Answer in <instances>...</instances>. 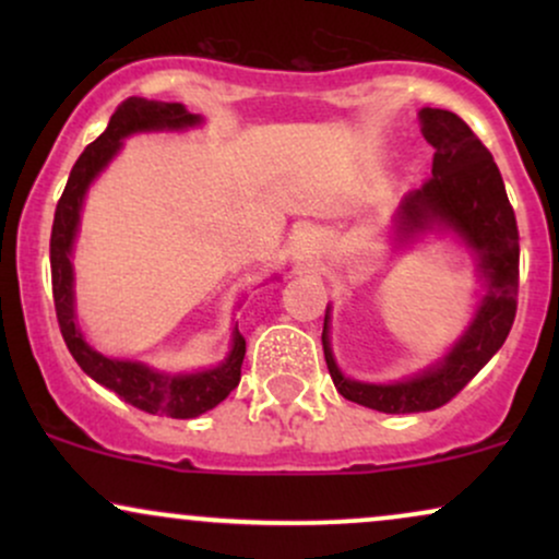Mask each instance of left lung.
<instances>
[{"label": "left lung", "mask_w": 559, "mask_h": 559, "mask_svg": "<svg viewBox=\"0 0 559 559\" xmlns=\"http://www.w3.org/2000/svg\"><path fill=\"white\" fill-rule=\"evenodd\" d=\"M418 118L423 136L436 150L433 176L402 199L394 236L413 241L431 230L452 234L473 254L484 294L471 323L441 360L391 383L355 381L342 373L329 336L331 307L325 310L323 352L333 386L344 400L391 415L428 413L460 394L504 344L518 310V223L491 152L454 112L423 107Z\"/></svg>", "instance_id": "obj_1"}]
</instances>
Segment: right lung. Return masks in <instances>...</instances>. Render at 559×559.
<instances>
[{"instance_id":"obj_1","label":"right lung","mask_w":559,"mask_h":559,"mask_svg":"<svg viewBox=\"0 0 559 559\" xmlns=\"http://www.w3.org/2000/svg\"><path fill=\"white\" fill-rule=\"evenodd\" d=\"M202 126V115L186 110L178 102H155L144 96H131L115 110L107 123V131L83 150L70 170L68 186L62 191L55 210L52 241H49V262H52V292L57 323L66 338L70 355L81 365V370L105 389L115 391L120 400L144 409L150 415L189 420L213 409L239 386L241 362L247 342L239 333V325L230 336V349L226 360L215 368L194 370V373H165L152 365L123 357H107L96 352L83 336L75 312V273H73V247L79 239L81 210L99 173L112 163L123 150V141L133 133L150 131H186Z\"/></svg>"}]
</instances>
